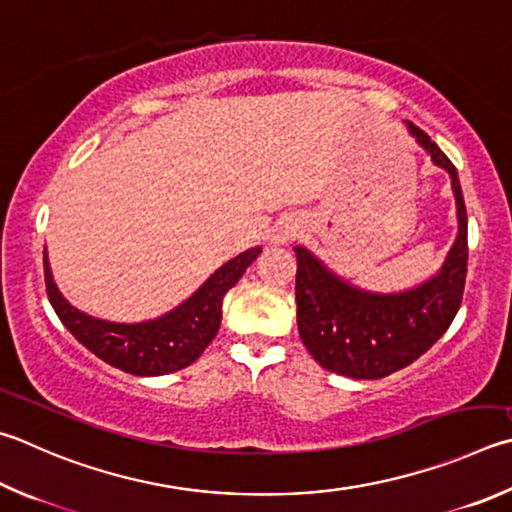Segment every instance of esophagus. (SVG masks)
Here are the masks:
<instances>
[{
    "label": "esophagus",
    "instance_id": "esophagus-1",
    "mask_svg": "<svg viewBox=\"0 0 512 512\" xmlns=\"http://www.w3.org/2000/svg\"><path fill=\"white\" fill-rule=\"evenodd\" d=\"M297 232H300V226L293 224V221H284V224H280L275 228L273 232V244L277 246H284L291 241L293 237H297Z\"/></svg>",
    "mask_w": 512,
    "mask_h": 512
}]
</instances>
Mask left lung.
<instances>
[{
    "label": "left lung",
    "instance_id": "8db88e82",
    "mask_svg": "<svg viewBox=\"0 0 512 512\" xmlns=\"http://www.w3.org/2000/svg\"><path fill=\"white\" fill-rule=\"evenodd\" d=\"M407 132L436 167L450 174L459 232L439 273L407 291L376 293L347 282L295 246L297 331L320 367L333 374L374 380L412 365L439 340L457 315L468 271V217L457 167L423 129Z\"/></svg>",
    "mask_w": 512,
    "mask_h": 512
}]
</instances>
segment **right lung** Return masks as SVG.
<instances>
[{
	"instance_id": "right-lung-1",
	"label": "right lung",
	"mask_w": 512,
	"mask_h": 512,
	"mask_svg": "<svg viewBox=\"0 0 512 512\" xmlns=\"http://www.w3.org/2000/svg\"><path fill=\"white\" fill-rule=\"evenodd\" d=\"M262 248H248L219 266L188 300L159 318L143 322H111L94 318L73 306L53 280L44 250V280L49 302L80 345L107 365L132 376H163L185 369L215 340L221 327V304Z\"/></svg>"
}]
</instances>
